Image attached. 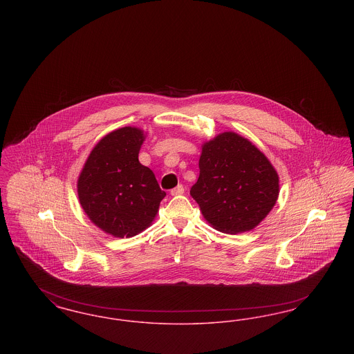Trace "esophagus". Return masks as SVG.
<instances>
[{
	"mask_svg": "<svg viewBox=\"0 0 354 354\" xmlns=\"http://www.w3.org/2000/svg\"><path fill=\"white\" fill-rule=\"evenodd\" d=\"M185 192V187L182 185H178V187H175L174 189H171V195L172 196H176V195H182Z\"/></svg>",
	"mask_w": 354,
	"mask_h": 354,
	"instance_id": "obj_1",
	"label": "esophagus"
}]
</instances>
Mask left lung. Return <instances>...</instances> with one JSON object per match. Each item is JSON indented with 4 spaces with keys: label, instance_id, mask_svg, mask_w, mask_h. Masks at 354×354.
<instances>
[{
    "label": "left lung",
    "instance_id": "left-lung-1",
    "mask_svg": "<svg viewBox=\"0 0 354 354\" xmlns=\"http://www.w3.org/2000/svg\"><path fill=\"white\" fill-rule=\"evenodd\" d=\"M199 169L189 194L204 219L220 232L251 231L279 198V175L267 156L232 131L203 145Z\"/></svg>",
    "mask_w": 354,
    "mask_h": 354
}]
</instances>
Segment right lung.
<instances>
[{
  "instance_id": "add662e5",
  "label": "right lung",
  "mask_w": 354,
  "mask_h": 354,
  "mask_svg": "<svg viewBox=\"0 0 354 354\" xmlns=\"http://www.w3.org/2000/svg\"><path fill=\"white\" fill-rule=\"evenodd\" d=\"M145 134L122 127L102 138L78 178L86 215L106 234L133 237L151 225L166 196L151 169L139 163Z\"/></svg>"
}]
</instances>
